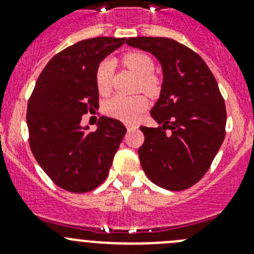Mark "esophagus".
<instances>
[{
	"instance_id": "obj_1",
	"label": "esophagus",
	"mask_w": 254,
	"mask_h": 254,
	"mask_svg": "<svg viewBox=\"0 0 254 254\" xmlns=\"http://www.w3.org/2000/svg\"><path fill=\"white\" fill-rule=\"evenodd\" d=\"M138 126L136 125H127V131L131 132V131H134V129H137Z\"/></svg>"
}]
</instances>
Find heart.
I'll return each mask as SVG.
<instances>
[{"label":"heart","instance_id":"b5f03b06","mask_svg":"<svg viewBox=\"0 0 254 254\" xmlns=\"http://www.w3.org/2000/svg\"><path fill=\"white\" fill-rule=\"evenodd\" d=\"M122 62L127 68H129L136 76L140 77V86L143 91L149 94H156L160 89L158 77L152 76L154 62L151 58L141 52H129L122 57ZM112 72L113 62L111 60H104L96 67L95 82L98 91L105 95L111 91ZM147 107V100L143 95H116L108 100L104 105V112L109 117H113L123 122H133L138 118Z\"/></svg>","mask_w":254,"mask_h":254}]
</instances>
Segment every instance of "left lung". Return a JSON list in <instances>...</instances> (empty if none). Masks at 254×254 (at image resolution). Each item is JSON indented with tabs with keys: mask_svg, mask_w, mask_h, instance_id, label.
Listing matches in <instances>:
<instances>
[{
	"mask_svg": "<svg viewBox=\"0 0 254 254\" xmlns=\"http://www.w3.org/2000/svg\"><path fill=\"white\" fill-rule=\"evenodd\" d=\"M150 52L163 68L160 98L151 109L159 127H140L138 149L147 178L169 190H183L206 174L225 138L223 95L205 61L177 40L160 37L127 39Z\"/></svg>",
	"mask_w": 254,
	"mask_h": 254,
	"instance_id": "obj_1",
	"label": "left lung"
}]
</instances>
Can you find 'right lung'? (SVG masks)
<instances>
[{"label":"right lung","instance_id":"right-lung-1","mask_svg":"<svg viewBox=\"0 0 254 254\" xmlns=\"http://www.w3.org/2000/svg\"><path fill=\"white\" fill-rule=\"evenodd\" d=\"M126 38L98 37L67 47L49 61L28 102L29 145L55 185L72 193L95 190L107 178L127 129L100 117L96 131L81 118L99 107L96 67Z\"/></svg>","mask_w":254,"mask_h":254}]
</instances>
